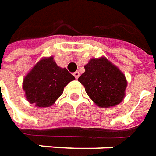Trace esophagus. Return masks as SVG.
Segmentation results:
<instances>
[{
  "instance_id": "esophagus-1",
  "label": "esophagus",
  "mask_w": 156,
  "mask_h": 156,
  "mask_svg": "<svg viewBox=\"0 0 156 156\" xmlns=\"http://www.w3.org/2000/svg\"><path fill=\"white\" fill-rule=\"evenodd\" d=\"M73 75H74V76L76 77V79H78V78H79V76H80V73L78 72V71H76V72L74 73Z\"/></svg>"
}]
</instances>
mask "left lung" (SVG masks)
Masks as SVG:
<instances>
[{
    "label": "left lung",
    "instance_id": "8db88e82",
    "mask_svg": "<svg viewBox=\"0 0 156 156\" xmlns=\"http://www.w3.org/2000/svg\"><path fill=\"white\" fill-rule=\"evenodd\" d=\"M78 80L94 103L100 108L115 107L125 98L127 79L118 66L101 56L92 58L84 66Z\"/></svg>",
    "mask_w": 156,
    "mask_h": 156
}]
</instances>
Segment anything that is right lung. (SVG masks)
<instances>
[{"instance_id":"add662e5","label":"right lung","mask_w":156,"mask_h":156,"mask_svg":"<svg viewBox=\"0 0 156 156\" xmlns=\"http://www.w3.org/2000/svg\"><path fill=\"white\" fill-rule=\"evenodd\" d=\"M74 80L66 68L57 66L53 56L44 57L25 76L23 89L27 101L38 108H47L55 103L64 88Z\"/></svg>"}]
</instances>
